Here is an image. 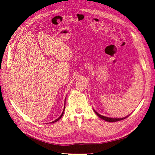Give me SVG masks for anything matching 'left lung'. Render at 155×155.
Instances as JSON below:
<instances>
[{
  "mask_svg": "<svg viewBox=\"0 0 155 155\" xmlns=\"http://www.w3.org/2000/svg\"><path fill=\"white\" fill-rule=\"evenodd\" d=\"M94 112H95V113H96L98 116H99L101 119L104 120H105V121H109V122H115V121H120V120H124V119L127 118V117L130 115V114H129V115H128L127 116H125V117H124V118H109V117H106V116H102V115H101V114H98L97 112L96 111H95V110H94Z\"/></svg>",
  "mask_w": 155,
  "mask_h": 155,
  "instance_id": "8db88e82",
  "label": "left lung"
}]
</instances>
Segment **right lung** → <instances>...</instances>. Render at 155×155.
Segmentation results:
<instances>
[{
	"instance_id": "1",
	"label": "right lung",
	"mask_w": 155,
	"mask_h": 155,
	"mask_svg": "<svg viewBox=\"0 0 155 155\" xmlns=\"http://www.w3.org/2000/svg\"><path fill=\"white\" fill-rule=\"evenodd\" d=\"M64 108H65V103H64ZM64 109H63V112H62V114H61V115L59 118H58V119H56L55 121H51V123H54V122H56V121H58L59 119H61V117L63 116V114H64Z\"/></svg>"
}]
</instances>
